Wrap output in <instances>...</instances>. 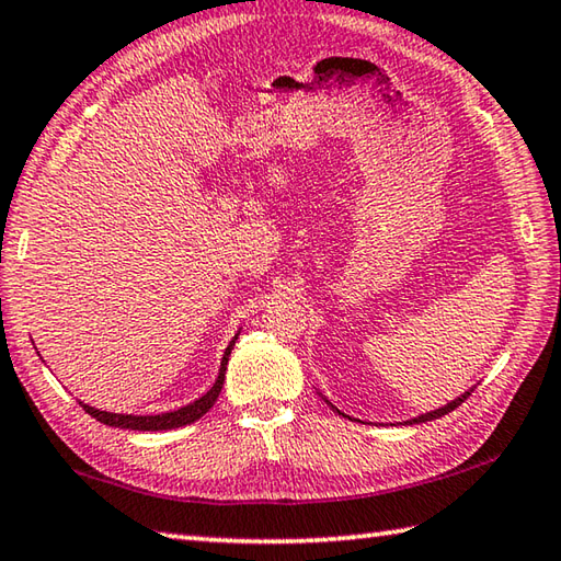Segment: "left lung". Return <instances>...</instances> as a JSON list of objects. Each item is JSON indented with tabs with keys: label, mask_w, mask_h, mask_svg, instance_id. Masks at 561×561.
Wrapping results in <instances>:
<instances>
[{
	"label": "left lung",
	"mask_w": 561,
	"mask_h": 561,
	"mask_svg": "<svg viewBox=\"0 0 561 561\" xmlns=\"http://www.w3.org/2000/svg\"><path fill=\"white\" fill-rule=\"evenodd\" d=\"M471 392H473V387H471V390H468V392H463V394H458V397H456V400H451V402H446L444 407H439V410H432V412H424V414H420V416H412V420H407V422H402V424H424V422L439 420V416H444V414H449V412H454V410H456V407H458V404H461V402L466 400V397H468V394H471ZM319 394H321V392H319ZM321 397H323V394H321ZM323 402H325V404H329L333 412H339L341 416H345V420H353V416H351V414H345V412H341V410H339V407H335V404H331V400H325V397H323ZM353 422H360V420H353Z\"/></svg>",
	"instance_id": "left-lung-1"
}]
</instances>
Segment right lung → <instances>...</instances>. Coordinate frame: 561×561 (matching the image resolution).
<instances>
[{"label": "right lung", "mask_w": 561, "mask_h": 561, "mask_svg": "<svg viewBox=\"0 0 561 561\" xmlns=\"http://www.w3.org/2000/svg\"><path fill=\"white\" fill-rule=\"evenodd\" d=\"M240 331L232 335V341L228 343L226 353H222V360H220V370H218V378L213 382L210 390L206 394H201L198 400H193L186 407H179V410H171V412H161V414H119V412H107V410H98V407H90L85 402L78 404L83 407V410L95 416L98 422H103L107 426H119V430H131V432H167V430H179V426H186L191 422L201 420L203 414H206L213 404H216L218 394L222 390V382H226V370H228V358L232 353V345H236Z\"/></svg>", "instance_id": "add662e5"}]
</instances>
